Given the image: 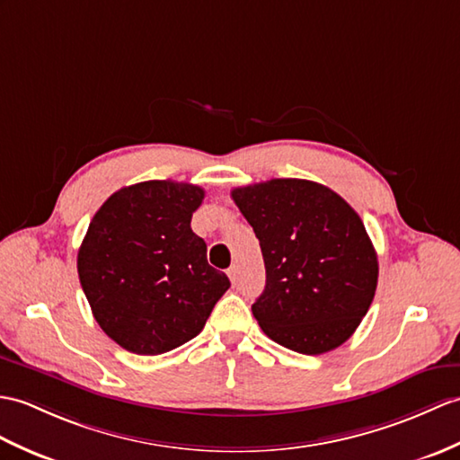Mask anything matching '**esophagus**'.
Here are the masks:
<instances>
[{
	"label": "esophagus",
	"instance_id": "1",
	"mask_svg": "<svg viewBox=\"0 0 460 460\" xmlns=\"http://www.w3.org/2000/svg\"><path fill=\"white\" fill-rule=\"evenodd\" d=\"M227 274H229V279H231V282H233V286L234 284H239V266H231V269L227 270Z\"/></svg>",
	"mask_w": 460,
	"mask_h": 460
}]
</instances>
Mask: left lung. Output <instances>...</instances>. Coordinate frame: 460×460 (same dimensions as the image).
<instances>
[{
    "label": "left lung",
    "instance_id": "1",
    "mask_svg": "<svg viewBox=\"0 0 460 460\" xmlns=\"http://www.w3.org/2000/svg\"><path fill=\"white\" fill-rule=\"evenodd\" d=\"M231 198L261 241L266 286L252 304L261 329L302 355L343 345L378 282L358 213L333 190L297 178L234 188Z\"/></svg>",
    "mask_w": 460,
    "mask_h": 460
}]
</instances>
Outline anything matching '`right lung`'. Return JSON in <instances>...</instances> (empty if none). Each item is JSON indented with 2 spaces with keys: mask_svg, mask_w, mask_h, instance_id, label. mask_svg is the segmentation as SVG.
<instances>
[{
  "mask_svg": "<svg viewBox=\"0 0 460 460\" xmlns=\"http://www.w3.org/2000/svg\"><path fill=\"white\" fill-rule=\"evenodd\" d=\"M204 188L148 180L117 190L78 251V276L95 322L135 355H163L194 339L231 286L208 264L191 231Z\"/></svg>",
  "mask_w": 460,
  "mask_h": 460,
  "instance_id": "1",
  "label": "right lung"
}]
</instances>
